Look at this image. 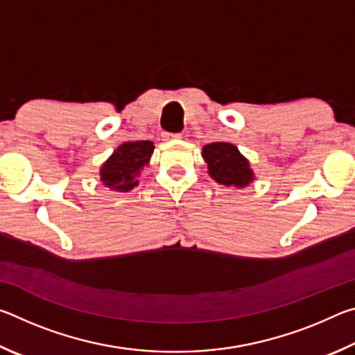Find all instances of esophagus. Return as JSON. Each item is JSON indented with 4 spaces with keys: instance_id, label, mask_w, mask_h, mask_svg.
<instances>
[{
    "instance_id": "34e87169",
    "label": "esophagus",
    "mask_w": 355,
    "mask_h": 355,
    "mask_svg": "<svg viewBox=\"0 0 355 355\" xmlns=\"http://www.w3.org/2000/svg\"><path fill=\"white\" fill-rule=\"evenodd\" d=\"M164 137H166V139H182V135H180V133H175V135L164 133Z\"/></svg>"
}]
</instances>
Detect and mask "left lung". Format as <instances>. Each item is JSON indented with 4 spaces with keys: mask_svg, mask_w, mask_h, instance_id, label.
Listing matches in <instances>:
<instances>
[{
    "mask_svg": "<svg viewBox=\"0 0 355 355\" xmlns=\"http://www.w3.org/2000/svg\"><path fill=\"white\" fill-rule=\"evenodd\" d=\"M208 173L214 182L232 188H244L254 182L249 161L230 142H211L202 148Z\"/></svg>",
    "mask_w": 355,
    "mask_h": 355,
    "instance_id": "1",
    "label": "left lung"
}]
</instances>
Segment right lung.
<instances>
[{"mask_svg": "<svg viewBox=\"0 0 355 355\" xmlns=\"http://www.w3.org/2000/svg\"><path fill=\"white\" fill-rule=\"evenodd\" d=\"M153 142H125L100 167V180L110 191L127 192L137 186V177L148 164L153 153Z\"/></svg>", "mask_w": 355, "mask_h": 355, "instance_id": "obj_1", "label": "right lung"}]
</instances>
